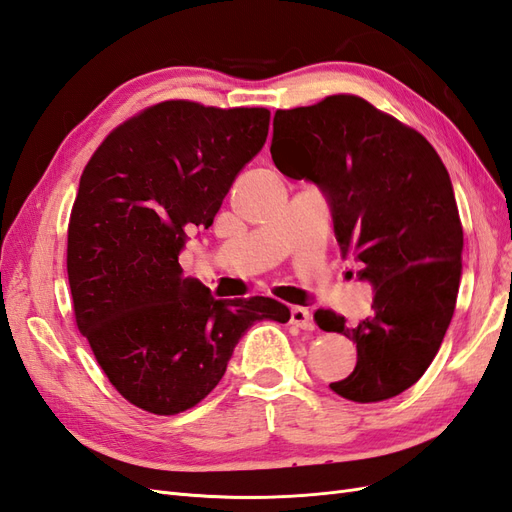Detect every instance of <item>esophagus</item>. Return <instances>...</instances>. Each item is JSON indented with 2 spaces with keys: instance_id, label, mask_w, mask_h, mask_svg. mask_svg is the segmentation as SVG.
Masks as SVG:
<instances>
[{
  "instance_id": "34e87169",
  "label": "esophagus",
  "mask_w": 512,
  "mask_h": 512,
  "mask_svg": "<svg viewBox=\"0 0 512 512\" xmlns=\"http://www.w3.org/2000/svg\"><path fill=\"white\" fill-rule=\"evenodd\" d=\"M290 322L294 324V327L299 329H314V320H312V314H309L307 307H292L290 309Z\"/></svg>"
}]
</instances>
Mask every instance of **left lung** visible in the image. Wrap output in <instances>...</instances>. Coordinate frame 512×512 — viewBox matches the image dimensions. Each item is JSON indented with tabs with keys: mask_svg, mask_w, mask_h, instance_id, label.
Returning a JSON list of instances; mask_svg holds the SVG:
<instances>
[{
	"mask_svg": "<svg viewBox=\"0 0 512 512\" xmlns=\"http://www.w3.org/2000/svg\"><path fill=\"white\" fill-rule=\"evenodd\" d=\"M271 158L327 198L342 256L361 262L374 314L348 327L316 312L322 331L356 344V367L329 384L356 404L391 399L425 374L451 324L463 228L448 170L427 138L356 96L277 111Z\"/></svg>",
	"mask_w": 512,
	"mask_h": 512,
	"instance_id": "obj_1",
	"label": "left lung"
}]
</instances>
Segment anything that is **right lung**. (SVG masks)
I'll return each instance as SVG.
<instances>
[{"label":"right lung","instance_id":"add662e5","mask_svg":"<svg viewBox=\"0 0 512 512\" xmlns=\"http://www.w3.org/2000/svg\"><path fill=\"white\" fill-rule=\"evenodd\" d=\"M267 108L170 100L106 136L85 166L68 224V282L79 331L130 404L179 414L222 380L260 320L288 322L269 297L218 301L179 254L209 228L237 175L265 147Z\"/></svg>","mask_w":512,"mask_h":512}]
</instances>
